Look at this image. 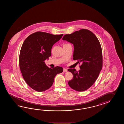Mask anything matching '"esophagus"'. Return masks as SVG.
Wrapping results in <instances>:
<instances>
[{
  "instance_id": "obj_1",
  "label": "esophagus",
  "mask_w": 124,
  "mask_h": 124,
  "mask_svg": "<svg viewBox=\"0 0 124 124\" xmlns=\"http://www.w3.org/2000/svg\"><path fill=\"white\" fill-rule=\"evenodd\" d=\"M67 71H68V70H67L66 69H63V72H67Z\"/></svg>"
}]
</instances>
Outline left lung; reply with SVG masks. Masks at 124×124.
Returning <instances> with one entry per match:
<instances>
[{"label":"left lung","mask_w":124,"mask_h":124,"mask_svg":"<svg viewBox=\"0 0 124 124\" xmlns=\"http://www.w3.org/2000/svg\"><path fill=\"white\" fill-rule=\"evenodd\" d=\"M73 44V59L81 63L80 70L69 69L73 75L68 82L69 86L77 91L88 89L95 82L102 67V53L100 43L93 32L87 29H81L62 38Z\"/></svg>","instance_id":"left-lung-1"}]
</instances>
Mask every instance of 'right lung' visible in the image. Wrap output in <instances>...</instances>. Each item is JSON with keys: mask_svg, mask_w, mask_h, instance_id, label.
<instances>
[{"mask_svg": "<svg viewBox=\"0 0 124 124\" xmlns=\"http://www.w3.org/2000/svg\"><path fill=\"white\" fill-rule=\"evenodd\" d=\"M62 36L38 31L30 35L24 41L19 54V67L25 82L36 91L49 89L56 75L63 72L62 67L51 68L45 63L51 55L53 45Z\"/></svg>", "mask_w": 124, "mask_h": 124, "instance_id": "right-lung-1", "label": "right lung"}]
</instances>
